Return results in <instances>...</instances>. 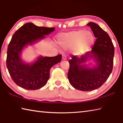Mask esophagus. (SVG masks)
I'll list each match as a JSON object with an SVG mask.
<instances>
[{"label": "esophagus", "instance_id": "esophagus-1", "mask_svg": "<svg viewBox=\"0 0 123 123\" xmlns=\"http://www.w3.org/2000/svg\"><path fill=\"white\" fill-rule=\"evenodd\" d=\"M62 60H66L67 59V58H66V56L65 55H62Z\"/></svg>", "mask_w": 123, "mask_h": 123}]
</instances>
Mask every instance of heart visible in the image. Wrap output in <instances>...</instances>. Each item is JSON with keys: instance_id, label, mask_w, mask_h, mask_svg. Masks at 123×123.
I'll return each mask as SVG.
<instances>
[{"instance_id": "obj_1", "label": "heart", "mask_w": 123, "mask_h": 123, "mask_svg": "<svg viewBox=\"0 0 123 123\" xmlns=\"http://www.w3.org/2000/svg\"><path fill=\"white\" fill-rule=\"evenodd\" d=\"M95 41V35L90 31H73L57 37V43L64 49H73V54L80 56L88 52Z\"/></svg>"}]
</instances>
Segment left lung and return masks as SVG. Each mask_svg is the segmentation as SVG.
Returning a JSON list of instances; mask_svg holds the SVG:
<instances>
[{"mask_svg":"<svg viewBox=\"0 0 123 123\" xmlns=\"http://www.w3.org/2000/svg\"><path fill=\"white\" fill-rule=\"evenodd\" d=\"M87 26L90 27L97 39L90 52L80 57L71 56L68 73L71 86L84 91L99 88L106 81L112 71L115 54L114 46L108 33L95 23L90 22Z\"/></svg>","mask_w":123,"mask_h":123,"instance_id":"left-lung-1","label":"left lung"}]
</instances>
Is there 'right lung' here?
<instances>
[{
	"mask_svg": "<svg viewBox=\"0 0 123 123\" xmlns=\"http://www.w3.org/2000/svg\"><path fill=\"white\" fill-rule=\"evenodd\" d=\"M55 28L38 27L32 23L24 24L13 35L7 52L6 66L15 83L27 90H37L44 86L49 79L52 67L61 62L62 56L44 57L40 55L32 62L22 59L23 50L45 38Z\"/></svg>",
	"mask_w": 123,
	"mask_h": 123,
	"instance_id": "1",
	"label": "right lung"
}]
</instances>
